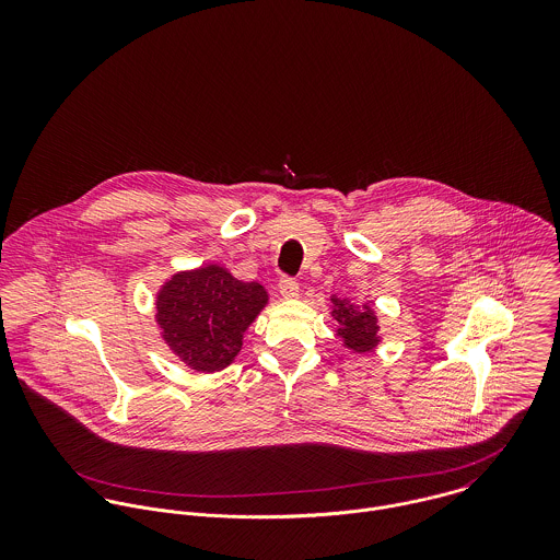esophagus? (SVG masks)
<instances>
[{"instance_id":"obj_1","label":"esophagus","mask_w":560,"mask_h":560,"mask_svg":"<svg viewBox=\"0 0 560 560\" xmlns=\"http://www.w3.org/2000/svg\"><path fill=\"white\" fill-rule=\"evenodd\" d=\"M278 289H280V295H282L284 300H293V298L300 295V282H298L295 278H291V276L280 278Z\"/></svg>"}]
</instances>
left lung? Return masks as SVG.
<instances>
[{
    "label": "left lung",
    "instance_id": "obj_1",
    "mask_svg": "<svg viewBox=\"0 0 560 560\" xmlns=\"http://www.w3.org/2000/svg\"><path fill=\"white\" fill-rule=\"evenodd\" d=\"M331 304H334L331 317L338 320V336L349 349L364 353L380 342V336H377L380 325L371 308H360L338 298H331Z\"/></svg>",
    "mask_w": 560,
    "mask_h": 560
}]
</instances>
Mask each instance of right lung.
Here are the masks:
<instances>
[{
	"mask_svg": "<svg viewBox=\"0 0 560 560\" xmlns=\"http://www.w3.org/2000/svg\"><path fill=\"white\" fill-rule=\"evenodd\" d=\"M265 304L267 293L258 282H241L224 267L209 265L165 282L158 295V323L185 364L213 373L235 360L243 331Z\"/></svg>",
	"mask_w": 560,
	"mask_h": 560,
	"instance_id": "obj_1",
	"label": "right lung"
}]
</instances>
